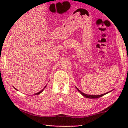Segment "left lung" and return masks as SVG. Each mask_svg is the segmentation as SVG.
Masks as SVG:
<instances>
[{"instance_id":"1","label":"left lung","mask_w":128,"mask_h":128,"mask_svg":"<svg viewBox=\"0 0 128 128\" xmlns=\"http://www.w3.org/2000/svg\"><path fill=\"white\" fill-rule=\"evenodd\" d=\"M77 88V90H78V91L80 92V94H82V95H83V96H84V97H86V98H99V97H102V96H104V94H108V92H107V93H106V94H100V95H96V96H95V95H90V94H84V93H83V92H81V91H80L79 90H78L77 88Z\"/></svg>"}]
</instances>
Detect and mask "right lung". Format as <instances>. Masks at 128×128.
I'll list each match as a JSON object with an SVG mask.
<instances>
[{
  "label": "right lung",
  "mask_w": 128,
  "mask_h": 128,
  "mask_svg": "<svg viewBox=\"0 0 128 128\" xmlns=\"http://www.w3.org/2000/svg\"><path fill=\"white\" fill-rule=\"evenodd\" d=\"M46 86L44 87V88H46ZM16 89V88H15ZM16 90H17V89H16ZM43 90H44V89H43ZM43 90H41V91H40V92H38V93H36V94H34V95H37V94H40V93H41V92L43 91Z\"/></svg>",
  "instance_id": "obj_1"
}]
</instances>
